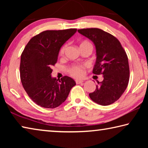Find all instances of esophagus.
Returning a JSON list of instances; mask_svg holds the SVG:
<instances>
[{
	"mask_svg": "<svg viewBox=\"0 0 148 148\" xmlns=\"http://www.w3.org/2000/svg\"><path fill=\"white\" fill-rule=\"evenodd\" d=\"M83 82H84L83 80H80V79H76V83L77 84H82V83H83Z\"/></svg>",
	"mask_w": 148,
	"mask_h": 148,
	"instance_id": "obj_1",
	"label": "esophagus"
}]
</instances>
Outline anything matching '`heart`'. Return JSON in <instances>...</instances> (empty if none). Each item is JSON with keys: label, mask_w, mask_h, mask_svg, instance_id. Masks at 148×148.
I'll return each mask as SVG.
<instances>
[{"label": "heart", "mask_w": 148, "mask_h": 148, "mask_svg": "<svg viewBox=\"0 0 148 148\" xmlns=\"http://www.w3.org/2000/svg\"><path fill=\"white\" fill-rule=\"evenodd\" d=\"M84 44L91 45L89 42L84 41L80 44V46H82V45H84ZM66 45H64L63 46H62L59 51L60 55H62L64 53L65 49H66ZM68 71H69V73L71 74L72 76H73L74 77H81L83 76L85 74L84 66H83V65H77V64L72 65V66H71L69 69Z\"/></svg>", "instance_id": "1"}]
</instances>
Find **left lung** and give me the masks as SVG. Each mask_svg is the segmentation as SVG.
I'll return each mask as SVG.
<instances>
[{
  "label": "left lung",
  "mask_w": 148,
  "mask_h": 148,
  "mask_svg": "<svg viewBox=\"0 0 148 148\" xmlns=\"http://www.w3.org/2000/svg\"><path fill=\"white\" fill-rule=\"evenodd\" d=\"M93 42L97 59L92 73L103 75L96 89L89 93L92 101L107 106L117 101L123 93L129 81L128 57L120 42L113 35L97 28L77 30Z\"/></svg>",
  "instance_id": "8db88e82"
}]
</instances>
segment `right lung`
<instances>
[{"mask_svg":"<svg viewBox=\"0 0 148 148\" xmlns=\"http://www.w3.org/2000/svg\"><path fill=\"white\" fill-rule=\"evenodd\" d=\"M76 29L45 31L32 37L22 52L20 77L24 89L35 103L55 108L66 101L74 80L65 76L51 77V66L57 61L61 46L76 33Z\"/></svg>","mask_w":148,"mask_h":148,"instance_id":"obj_1","label":"right lung"}]
</instances>
